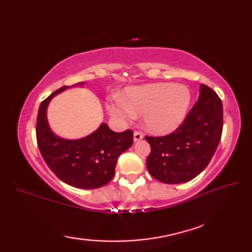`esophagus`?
<instances>
[{"label": "esophagus", "instance_id": "34e87169", "mask_svg": "<svg viewBox=\"0 0 252 252\" xmlns=\"http://www.w3.org/2000/svg\"><path fill=\"white\" fill-rule=\"evenodd\" d=\"M133 138H134V142H138V141H141L142 138H143V134H142L141 132L135 131L134 134H133Z\"/></svg>", "mask_w": 252, "mask_h": 252}]
</instances>
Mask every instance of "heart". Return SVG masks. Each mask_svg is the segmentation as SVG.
<instances>
[{
  "mask_svg": "<svg viewBox=\"0 0 252 252\" xmlns=\"http://www.w3.org/2000/svg\"><path fill=\"white\" fill-rule=\"evenodd\" d=\"M190 92L183 84L155 83L133 88L126 97L109 101L110 115L119 122L134 119L143 114L148 130L165 134L172 132L185 119L190 104Z\"/></svg>",
  "mask_w": 252,
  "mask_h": 252,
  "instance_id": "1",
  "label": "heart"
}]
</instances>
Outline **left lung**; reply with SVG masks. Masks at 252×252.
Returning <instances> with one entry per match:
<instances>
[{
    "label": "left lung",
    "instance_id": "1",
    "mask_svg": "<svg viewBox=\"0 0 252 252\" xmlns=\"http://www.w3.org/2000/svg\"><path fill=\"white\" fill-rule=\"evenodd\" d=\"M222 129V101L212 89L200 84L198 100L178 129L164 136H145L152 149L148 172L165 184L196 178L215 155Z\"/></svg>",
    "mask_w": 252,
    "mask_h": 252
}]
</instances>
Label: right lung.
I'll return each mask as SVG.
<instances>
[{"mask_svg": "<svg viewBox=\"0 0 252 252\" xmlns=\"http://www.w3.org/2000/svg\"><path fill=\"white\" fill-rule=\"evenodd\" d=\"M68 88L62 87L41 103L35 129L37 146L58 179L77 189H98L114 178L118 158L133 144V132L117 133L101 123L92 134L79 140H65L55 135L47 122L46 109L51 99Z\"/></svg>", "mask_w": 252, "mask_h": 252, "instance_id": "add662e5", "label": "right lung"}]
</instances>
